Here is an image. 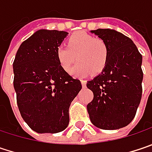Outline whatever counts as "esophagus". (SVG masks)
<instances>
[{"label": "esophagus", "mask_w": 152, "mask_h": 152, "mask_svg": "<svg viewBox=\"0 0 152 152\" xmlns=\"http://www.w3.org/2000/svg\"><path fill=\"white\" fill-rule=\"evenodd\" d=\"M81 85L83 87H86V80H82Z\"/></svg>", "instance_id": "34e87169"}]
</instances>
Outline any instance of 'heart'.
Here are the masks:
<instances>
[{
    "label": "heart",
    "mask_w": 152,
    "mask_h": 152,
    "mask_svg": "<svg viewBox=\"0 0 152 152\" xmlns=\"http://www.w3.org/2000/svg\"><path fill=\"white\" fill-rule=\"evenodd\" d=\"M66 44L67 47L60 46L56 52L59 63L66 72H70L77 56L80 62L72 72L75 76L84 77L92 72L99 74L105 68L109 48L104 39L85 32H77L68 38Z\"/></svg>",
    "instance_id": "1"
}]
</instances>
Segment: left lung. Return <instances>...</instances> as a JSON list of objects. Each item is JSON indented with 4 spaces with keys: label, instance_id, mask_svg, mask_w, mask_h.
I'll use <instances>...</instances> for the list:
<instances>
[{
    "label": "left lung",
    "instance_id": "obj_1",
    "mask_svg": "<svg viewBox=\"0 0 152 152\" xmlns=\"http://www.w3.org/2000/svg\"><path fill=\"white\" fill-rule=\"evenodd\" d=\"M109 48L104 71L86 86L93 92L87 104L92 123L103 130H117L134 118L142 97V55L133 41L113 29L92 30Z\"/></svg>",
    "mask_w": 152,
    "mask_h": 152
}]
</instances>
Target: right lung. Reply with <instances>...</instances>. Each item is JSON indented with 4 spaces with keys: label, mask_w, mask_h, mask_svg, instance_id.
Wrapping results in <instances>:
<instances>
[{
    "label": "right lung",
    "mask_w": 152,
    "mask_h": 152,
    "mask_svg": "<svg viewBox=\"0 0 152 152\" xmlns=\"http://www.w3.org/2000/svg\"><path fill=\"white\" fill-rule=\"evenodd\" d=\"M67 34L58 30L36 31L21 43L13 63L19 111L38 133H57L67 127L70 104L82 88L57 59V48Z\"/></svg>",
    "instance_id": "1"
}]
</instances>
